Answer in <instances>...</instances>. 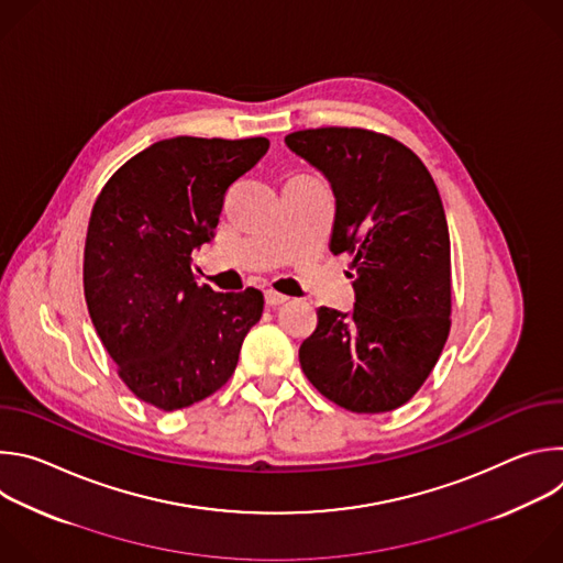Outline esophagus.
Masks as SVG:
<instances>
[{
  "label": "esophagus",
  "instance_id": "esophagus-1",
  "mask_svg": "<svg viewBox=\"0 0 563 563\" xmlns=\"http://www.w3.org/2000/svg\"><path fill=\"white\" fill-rule=\"evenodd\" d=\"M265 300H267V305L276 307V305H283V302H287V300H289V296H285V294L276 291V289H267V291H265Z\"/></svg>",
  "mask_w": 563,
  "mask_h": 563
}]
</instances>
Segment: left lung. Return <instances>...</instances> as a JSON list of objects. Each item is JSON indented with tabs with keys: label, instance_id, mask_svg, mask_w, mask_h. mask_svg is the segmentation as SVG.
Returning a JSON list of instances; mask_svg holds the SVG:
<instances>
[{
	"label": "left lung",
	"instance_id": "obj_1",
	"mask_svg": "<svg viewBox=\"0 0 563 563\" xmlns=\"http://www.w3.org/2000/svg\"><path fill=\"white\" fill-rule=\"evenodd\" d=\"M287 146L332 183L334 254L356 269L354 311L318 307L298 350L309 383L356 412L396 410L419 391L450 334V231L419 155L358 126L289 133Z\"/></svg>",
	"mask_w": 563,
	"mask_h": 563
}]
</instances>
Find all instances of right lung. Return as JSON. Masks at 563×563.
Masks as SVG:
<instances>
[{"label":"right lung","mask_w":563,"mask_h":563,"mask_svg":"<svg viewBox=\"0 0 563 563\" xmlns=\"http://www.w3.org/2000/svg\"><path fill=\"white\" fill-rule=\"evenodd\" d=\"M267 137L180 135L140 151L102 187L87 229L85 298L118 376L174 412L233 374L263 291L198 285L191 252L211 240L227 189L267 153Z\"/></svg>","instance_id":"right-lung-1"}]
</instances>
